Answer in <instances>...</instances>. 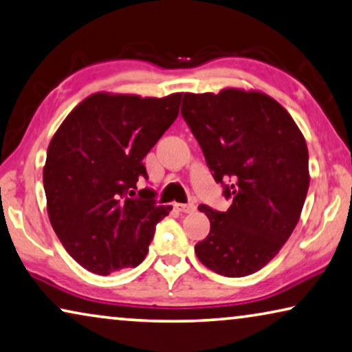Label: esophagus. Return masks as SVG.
Returning <instances> with one entry per match:
<instances>
[{
	"mask_svg": "<svg viewBox=\"0 0 352 352\" xmlns=\"http://www.w3.org/2000/svg\"><path fill=\"white\" fill-rule=\"evenodd\" d=\"M177 212L180 213H192L196 212V206L194 204H175Z\"/></svg>",
	"mask_w": 352,
	"mask_h": 352,
	"instance_id": "obj_1",
	"label": "esophagus"
}]
</instances>
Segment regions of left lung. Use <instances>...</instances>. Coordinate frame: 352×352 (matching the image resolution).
Wrapping results in <instances>:
<instances>
[{
	"instance_id": "1",
	"label": "left lung",
	"mask_w": 352,
	"mask_h": 352,
	"mask_svg": "<svg viewBox=\"0 0 352 352\" xmlns=\"http://www.w3.org/2000/svg\"><path fill=\"white\" fill-rule=\"evenodd\" d=\"M182 117L230 199L226 212L199 206L210 232L194 251L214 274H254L275 258L300 218L310 186L305 139L286 109L259 91L185 93Z\"/></svg>"
}]
</instances>
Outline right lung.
Masks as SVG:
<instances>
[{"instance_id": "right-lung-1", "label": "right lung", "mask_w": 352, "mask_h": 352, "mask_svg": "<svg viewBox=\"0 0 352 352\" xmlns=\"http://www.w3.org/2000/svg\"><path fill=\"white\" fill-rule=\"evenodd\" d=\"M182 93L166 98L96 93L67 115L47 150V212L60 242L96 275L138 267L155 226L172 207L148 178L144 158L178 117Z\"/></svg>"}]
</instances>
